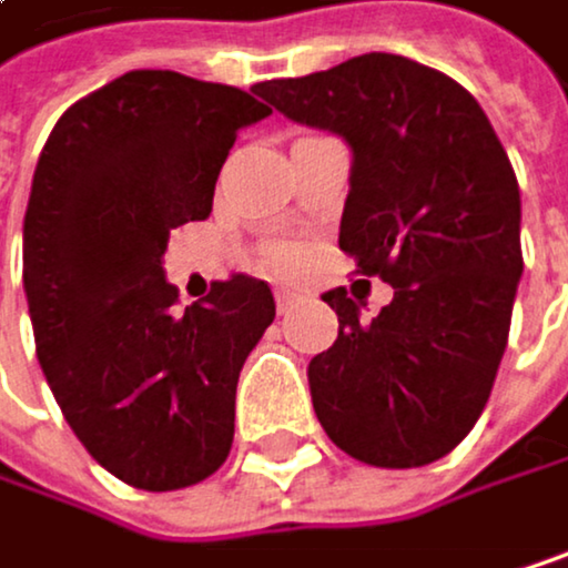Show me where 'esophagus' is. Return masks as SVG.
Instances as JSON below:
<instances>
[{"label": "esophagus", "instance_id": "1", "mask_svg": "<svg viewBox=\"0 0 568 568\" xmlns=\"http://www.w3.org/2000/svg\"><path fill=\"white\" fill-rule=\"evenodd\" d=\"M296 303H300V293H293V290H275V306H278V313H290Z\"/></svg>", "mask_w": 568, "mask_h": 568}]
</instances>
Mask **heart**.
Returning a JSON list of instances; mask_svg holds the SVG:
<instances>
[{"instance_id": "heart-1", "label": "heart", "mask_w": 568, "mask_h": 568, "mask_svg": "<svg viewBox=\"0 0 568 568\" xmlns=\"http://www.w3.org/2000/svg\"><path fill=\"white\" fill-rule=\"evenodd\" d=\"M272 265L282 268V272L293 268V265H296V252H293V248H275V252H272Z\"/></svg>"}]
</instances>
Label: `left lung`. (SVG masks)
Returning a JSON list of instances; mask_svg holds the SVG:
<instances>
[{"instance_id": "obj_1", "label": "left lung", "mask_w": 568, "mask_h": 568, "mask_svg": "<svg viewBox=\"0 0 568 568\" xmlns=\"http://www.w3.org/2000/svg\"><path fill=\"white\" fill-rule=\"evenodd\" d=\"M255 93L349 144L339 248L394 286L371 323L346 290L323 296L339 336L310 359L316 417L363 465H430L481 417L508 343L521 278L511 161L478 100L407 57L363 53Z\"/></svg>"}]
</instances>
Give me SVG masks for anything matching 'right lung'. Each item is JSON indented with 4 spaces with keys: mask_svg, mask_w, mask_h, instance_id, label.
I'll use <instances>...</instances> for the list:
<instances>
[{
    "mask_svg": "<svg viewBox=\"0 0 568 568\" xmlns=\"http://www.w3.org/2000/svg\"><path fill=\"white\" fill-rule=\"evenodd\" d=\"M268 113L239 87L131 70L77 100L39 154L22 222L36 356L80 444L134 488L197 485L232 452L272 290L232 275L181 313L164 252L171 229L209 219L239 131Z\"/></svg>",
    "mask_w": 568,
    "mask_h": 568,
    "instance_id": "right-lung-1",
    "label": "right lung"
}]
</instances>
